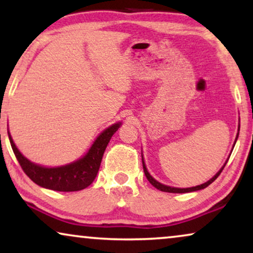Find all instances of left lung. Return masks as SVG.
<instances>
[{
  "instance_id": "8db88e82",
  "label": "left lung",
  "mask_w": 253,
  "mask_h": 253,
  "mask_svg": "<svg viewBox=\"0 0 253 253\" xmlns=\"http://www.w3.org/2000/svg\"><path fill=\"white\" fill-rule=\"evenodd\" d=\"M237 137H238V134H237ZM237 139V138H236ZM226 166V165H224ZM224 166L222 168L220 169V171L217 172V174L214 176V177H212L210 179L209 182H206V183H204V184H202V185H197V186H192V188H186V189H179V188H171V186H167V185H164V184H161V183H159L158 181H155V179L152 177V176L148 174V171H147V169H146V166H145V164H144V160H143V168H144V172H145V176H146V178L148 179V182L151 183L152 185L154 186V188H157L158 190H160V191H165V192H171V193H185V192H192V191H197V190H202V189H205L206 186H209L211 183H213L214 181H215V179L217 178V176H219L220 174H221V171L223 170V168H224Z\"/></svg>"
}]
</instances>
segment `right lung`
<instances>
[{
    "mask_svg": "<svg viewBox=\"0 0 253 253\" xmlns=\"http://www.w3.org/2000/svg\"><path fill=\"white\" fill-rule=\"evenodd\" d=\"M120 126L121 123L113 124L112 126L103 131L96 138L94 144L92 145L88 153L84 158L79 159L78 161L72 162L70 165L56 168L41 167V166L34 165L33 162L27 160L16 147L9 132L8 134L12 151L19 162L20 167L36 184L42 186V188L54 190V191L70 192L79 191V190L87 188L94 181L107 145Z\"/></svg>",
    "mask_w": 253,
    "mask_h": 253,
    "instance_id": "1",
    "label": "right lung"
}]
</instances>
